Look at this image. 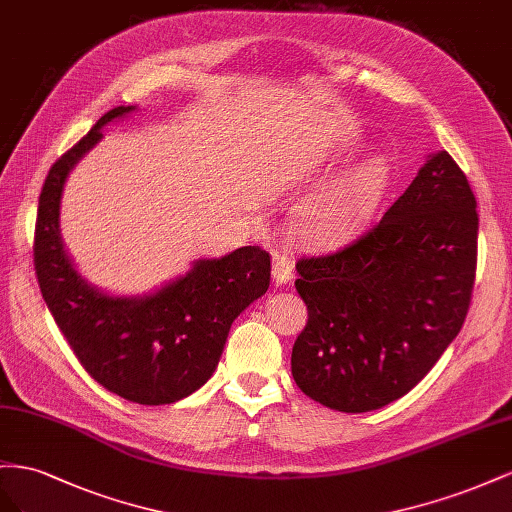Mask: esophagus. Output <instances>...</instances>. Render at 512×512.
<instances>
[{
	"instance_id": "1",
	"label": "esophagus",
	"mask_w": 512,
	"mask_h": 512,
	"mask_svg": "<svg viewBox=\"0 0 512 512\" xmlns=\"http://www.w3.org/2000/svg\"><path fill=\"white\" fill-rule=\"evenodd\" d=\"M294 279V264L291 259L285 255H276L274 257V266H272V281L274 285H285Z\"/></svg>"
}]
</instances>
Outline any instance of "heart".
<instances>
[{
    "instance_id": "obj_1",
    "label": "heart",
    "mask_w": 512,
    "mask_h": 512,
    "mask_svg": "<svg viewBox=\"0 0 512 512\" xmlns=\"http://www.w3.org/2000/svg\"><path fill=\"white\" fill-rule=\"evenodd\" d=\"M341 158L343 152L315 156L304 165V178H319ZM386 182L388 163L382 156H373L330 182L321 184L309 197L302 199L294 212L291 229H294L296 238L313 246L341 240L371 214L384 193Z\"/></svg>"
}]
</instances>
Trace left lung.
Instances as JSON below:
<instances>
[{
	"instance_id": "left-lung-1",
	"label": "left lung",
	"mask_w": 512,
	"mask_h": 512,
	"mask_svg": "<svg viewBox=\"0 0 512 512\" xmlns=\"http://www.w3.org/2000/svg\"><path fill=\"white\" fill-rule=\"evenodd\" d=\"M476 244V197L452 156L437 152L369 231L296 264L309 311L291 349L298 388L347 414L410 392L463 326Z\"/></svg>"
}]
</instances>
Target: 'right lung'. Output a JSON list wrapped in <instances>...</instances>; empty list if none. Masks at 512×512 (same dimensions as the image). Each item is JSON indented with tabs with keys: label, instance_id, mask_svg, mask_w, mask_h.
Returning a JSON list of instances; mask_svg holds the SVG:
<instances>
[{
	"label": "right lung",
	"instance_id": "1",
	"mask_svg": "<svg viewBox=\"0 0 512 512\" xmlns=\"http://www.w3.org/2000/svg\"><path fill=\"white\" fill-rule=\"evenodd\" d=\"M115 107L55 165L42 186L34 236L38 285L57 328L100 386L141 405L175 403L212 377L229 328L268 291L270 255L242 246L199 259L180 279L148 296H109L75 270L60 233L68 173L102 139V126L133 113Z\"/></svg>",
	"mask_w": 512,
	"mask_h": 512
}]
</instances>
